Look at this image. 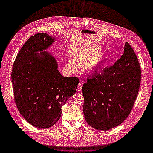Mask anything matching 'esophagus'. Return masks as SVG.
Instances as JSON below:
<instances>
[{
    "label": "esophagus",
    "instance_id": "esophagus-1",
    "mask_svg": "<svg viewBox=\"0 0 153 153\" xmlns=\"http://www.w3.org/2000/svg\"><path fill=\"white\" fill-rule=\"evenodd\" d=\"M82 82H79V84H78V90H81V89H82Z\"/></svg>",
    "mask_w": 153,
    "mask_h": 153
}]
</instances>
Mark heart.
Segmentation results:
<instances>
[{"instance_id":"obj_1","label":"heart","mask_w":153,"mask_h":153,"mask_svg":"<svg viewBox=\"0 0 153 153\" xmlns=\"http://www.w3.org/2000/svg\"><path fill=\"white\" fill-rule=\"evenodd\" d=\"M99 50L98 48H93L91 50H88L87 52L82 53L79 56L81 60H85L91 58L94 54ZM106 62V58L103 54L98 53L91 58L86 65V69L89 71H96L102 68ZM69 67L72 69H75L76 68V65L73 59H71L68 63Z\"/></svg>"}]
</instances>
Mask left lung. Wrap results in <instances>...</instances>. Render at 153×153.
<instances>
[{"instance_id":"obj_1","label":"left lung","mask_w":153,"mask_h":153,"mask_svg":"<svg viewBox=\"0 0 153 153\" xmlns=\"http://www.w3.org/2000/svg\"><path fill=\"white\" fill-rule=\"evenodd\" d=\"M137 56L126 42L124 53L112 66L87 78L82 86L83 113L87 123L100 130L122 123L130 114L140 87Z\"/></svg>"}]
</instances>
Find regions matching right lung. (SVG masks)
<instances>
[{
  "mask_svg": "<svg viewBox=\"0 0 153 153\" xmlns=\"http://www.w3.org/2000/svg\"><path fill=\"white\" fill-rule=\"evenodd\" d=\"M54 41V38L44 33L30 37L12 69L17 108L28 123L41 128L50 127L60 119L62 107L75 93L79 81L75 76H62L55 58L43 51Z\"/></svg>",
  "mask_w": 153,
  "mask_h": 153,
  "instance_id": "1",
  "label": "right lung"
}]
</instances>
